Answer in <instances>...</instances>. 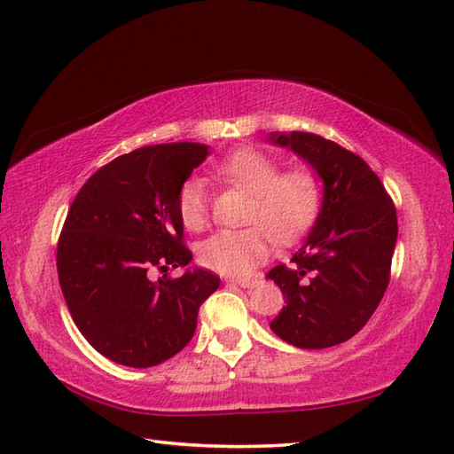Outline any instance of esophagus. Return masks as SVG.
<instances>
[{
    "instance_id": "obj_1",
    "label": "esophagus",
    "mask_w": 454,
    "mask_h": 454,
    "mask_svg": "<svg viewBox=\"0 0 454 454\" xmlns=\"http://www.w3.org/2000/svg\"><path fill=\"white\" fill-rule=\"evenodd\" d=\"M230 283H234V285H238V286H242V288H254V286H257V278H232V281Z\"/></svg>"
}]
</instances>
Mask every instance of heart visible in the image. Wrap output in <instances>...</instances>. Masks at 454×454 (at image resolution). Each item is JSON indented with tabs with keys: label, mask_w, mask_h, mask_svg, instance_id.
<instances>
[{
	"label": "heart",
	"mask_w": 454,
	"mask_h": 454,
	"mask_svg": "<svg viewBox=\"0 0 454 454\" xmlns=\"http://www.w3.org/2000/svg\"><path fill=\"white\" fill-rule=\"evenodd\" d=\"M218 176L252 192L247 222L242 230H218L199 246V259L210 271L246 277L271 255L275 238L293 242L312 224L320 208V185L310 171L281 166L265 152L244 148L216 166ZM177 212L183 226L200 230L208 220L205 183L189 177L177 192Z\"/></svg>",
	"instance_id": "obj_1"
}]
</instances>
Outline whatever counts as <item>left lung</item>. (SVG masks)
Instances as JSON below:
<instances>
[{
    "label": "left lung",
    "instance_id": "obj_1",
    "mask_svg": "<svg viewBox=\"0 0 454 454\" xmlns=\"http://www.w3.org/2000/svg\"><path fill=\"white\" fill-rule=\"evenodd\" d=\"M322 181V205L293 267L267 277L285 306L269 327L298 349L343 343L369 322L388 286L398 220L380 179L353 152L310 132H271Z\"/></svg>",
    "mask_w": 454,
    "mask_h": 454
}]
</instances>
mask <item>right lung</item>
Returning a JSON list of instances; mask_svg holds the SVG:
<instances>
[{"instance_id": "add662e5", "label": "right lung", "mask_w": 454, "mask_h": 454, "mask_svg": "<svg viewBox=\"0 0 454 454\" xmlns=\"http://www.w3.org/2000/svg\"><path fill=\"white\" fill-rule=\"evenodd\" d=\"M208 153L199 142L124 153L85 181L67 212L56 254L64 301L85 340L114 363L148 369L171 359L220 285L200 267L149 278L152 268L191 263L177 192Z\"/></svg>"}]
</instances>
